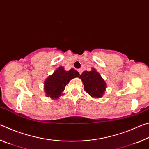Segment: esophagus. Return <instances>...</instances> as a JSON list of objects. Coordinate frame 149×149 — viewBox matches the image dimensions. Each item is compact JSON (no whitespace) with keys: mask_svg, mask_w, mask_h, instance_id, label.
Segmentation results:
<instances>
[{"mask_svg":"<svg viewBox=\"0 0 149 149\" xmlns=\"http://www.w3.org/2000/svg\"><path fill=\"white\" fill-rule=\"evenodd\" d=\"M77 71H78V72L79 73V74H81L83 72V70L81 68H80V69H78Z\"/></svg>","mask_w":149,"mask_h":149,"instance_id":"obj_1","label":"esophagus"}]
</instances>
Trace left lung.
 <instances>
[{
	"instance_id": "obj_1",
	"label": "left lung",
	"mask_w": 149,
	"mask_h": 149,
	"mask_svg": "<svg viewBox=\"0 0 149 149\" xmlns=\"http://www.w3.org/2000/svg\"><path fill=\"white\" fill-rule=\"evenodd\" d=\"M79 78L84 85V90L93 98H101L107 88V84L96 69L92 68L91 71H84Z\"/></svg>"
}]
</instances>
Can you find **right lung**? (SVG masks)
<instances>
[{
	"mask_svg": "<svg viewBox=\"0 0 149 149\" xmlns=\"http://www.w3.org/2000/svg\"><path fill=\"white\" fill-rule=\"evenodd\" d=\"M79 76V72L74 68L65 71L63 66H60L49 75L44 82V90L47 97L52 99H59L63 95L65 85L74 78Z\"/></svg>",
	"mask_w": 149,
	"mask_h": 149,
	"instance_id": "1",
	"label": "right lung"
}]
</instances>
